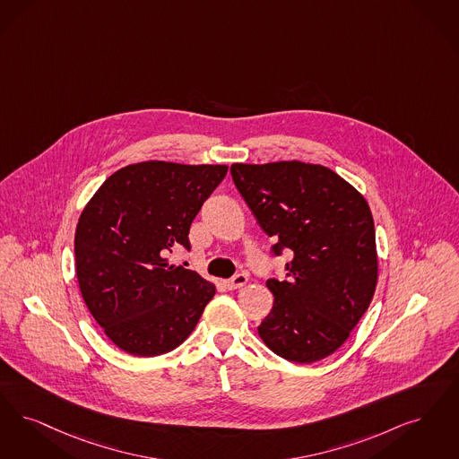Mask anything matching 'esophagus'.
<instances>
[{
  "instance_id": "obj_1",
  "label": "esophagus",
  "mask_w": 459,
  "mask_h": 459,
  "mask_svg": "<svg viewBox=\"0 0 459 459\" xmlns=\"http://www.w3.org/2000/svg\"><path fill=\"white\" fill-rule=\"evenodd\" d=\"M247 283V276L244 273H238V275L230 278V280H225L223 285L229 289V290H238L240 287H244Z\"/></svg>"
}]
</instances>
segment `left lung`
Returning a JSON list of instances; mask_svg holds the SVG:
<instances>
[{
  "label": "left lung",
  "mask_w": 459,
  "mask_h": 459,
  "mask_svg": "<svg viewBox=\"0 0 459 459\" xmlns=\"http://www.w3.org/2000/svg\"><path fill=\"white\" fill-rule=\"evenodd\" d=\"M232 179L261 229L289 249L287 281L268 280L273 309L257 326L285 360L312 364L340 349L377 285L368 203L334 170L300 160L232 164Z\"/></svg>",
  "instance_id": "left-lung-1"
}]
</instances>
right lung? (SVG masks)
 <instances>
[{"instance_id":"right-lung-1","label":"right lung","mask_w":459,"mask_h":459,"mask_svg":"<svg viewBox=\"0 0 459 459\" xmlns=\"http://www.w3.org/2000/svg\"><path fill=\"white\" fill-rule=\"evenodd\" d=\"M227 165L147 160L116 170L85 204L74 232L82 297L117 349L155 357L196 328L215 285L169 263Z\"/></svg>"}]
</instances>
